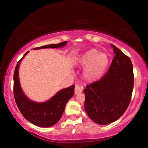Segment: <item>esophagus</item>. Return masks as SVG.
<instances>
[{
  "label": "esophagus",
  "mask_w": 148,
  "mask_h": 148,
  "mask_svg": "<svg viewBox=\"0 0 148 148\" xmlns=\"http://www.w3.org/2000/svg\"><path fill=\"white\" fill-rule=\"evenodd\" d=\"M83 91V87L82 86H80L79 84H76L75 85V89H74V93L75 95H77L82 92Z\"/></svg>",
  "instance_id": "1"
}]
</instances>
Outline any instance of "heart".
<instances>
[{
    "instance_id": "heart-1",
    "label": "heart",
    "mask_w": 148,
    "mask_h": 148,
    "mask_svg": "<svg viewBox=\"0 0 148 148\" xmlns=\"http://www.w3.org/2000/svg\"><path fill=\"white\" fill-rule=\"evenodd\" d=\"M77 63L84 68L83 77L88 82L97 81L106 70L108 63L104 53H99L96 49H91L82 56Z\"/></svg>"
}]
</instances>
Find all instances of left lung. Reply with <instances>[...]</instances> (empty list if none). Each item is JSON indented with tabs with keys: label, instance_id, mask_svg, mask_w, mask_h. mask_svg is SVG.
<instances>
[{
	"label": "left lung",
	"instance_id": "8db88e82",
	"mask_svg": "<svg viewBox=\"0 0 148 148\" xmlns=\"http://www.w3.org/2000/svg\"><path fill=\"white\" fill-rule=\"evenodd\" d=\"M114 57L102 78L84 89L85 110L96 123L107 125L125 113L131 100L134 86L132 62L128 56L111 44Z\"/></svg>",
	"mask_w": 148,
	"mask_h": 148
}]
</instances>
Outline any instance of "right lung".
I'll return each mask as SVG.
<instances>
[{"mask_svg":"<svg viewBox=\"0 0 148 148\" xmlns=\"http://www.w3.org/2000/svg\"><path fill=\"white\" fill-rule=\"evenodd\" d=\"M67 41L57 44L46 45L35 47L34 49L44 48H58L64 46ZM25 53L23 57L17 62L14 74V95L16 104L20 112L27 121L36 126L49 127L56 124L61 119L69 99L74 94V86L61 90L52 97L44 102H36L31 101L25 96L22 91L19 79V67L22 59L29 53Z\"/></svg>","mask_w":148,"mask_h":148,"instance_id":"obj_1","label":"right lung"}]
</instances>
